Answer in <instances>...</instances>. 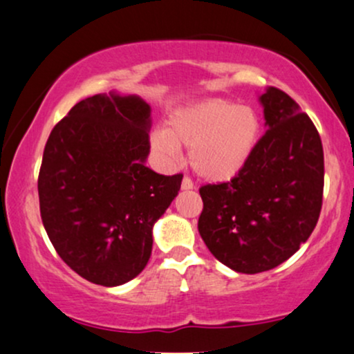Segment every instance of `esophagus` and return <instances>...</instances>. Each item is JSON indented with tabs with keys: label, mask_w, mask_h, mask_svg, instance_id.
Segmentation results:
<instances>
[{
	"label": "esophagus",
	"mask_w": 354,
	"mask_h": 354,
	"mask_svg": "<svg viewBox=\"0 0 354 354\" xmlns=\"http://www.w3.org/2000/svg\"><path fill=\"white\" fill-rule=\"evenodd\" d=\"M193 188H194L193 181H191L189 178H183V181H181V189L189 191V189H193Z\"/></svg>",
	"instance_id": "esophagus-1"
}]
</instances>
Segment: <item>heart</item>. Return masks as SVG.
<instances>
[{"instance_id": "b5f03b06", "label": "heart", "mask_w": 354, "mask_h": 354, "mask_svg": "<svg viewBox=\"0 0 354 354\" xmlns=\"http://www.w3.org/2000/svg\"><path fill=\"white\" fill-rule=\"evenodd\" d=\"M261 127V117L249 105L203 99L173 110L166 129L153 131L150 143L166 161L180 158V147L191 148V168L204 180L221 183L242 171L257 147Z\"/></svg>"}]
</instances>
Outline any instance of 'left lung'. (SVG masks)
Listing matches in <instances>:
<instances>
[{"instance_id": "left-lung-1", "label": "left lung", "mask_w": 354, "mask_h": 354, "mask_svg": "<svg viewBox=\"0 0 354 354\" xmlns=\"http://www.w3.org/2000/svg\"><path fill=\"white\" fill-rule=\"evenodd\" d=\"M267 131L239 174L199 189L198 229L211 254L241 274L290 259L320 218L323 147L299 104L280 88L259 97Z\"/></svg>"}]
</instances>
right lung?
<instances>
[{"instance_id": "1", "label": "right lung", "mask_w": 354, "mask_h": 354, "mask_svg": "<svg viewBox=\"0 0 354 354\" xmlns=\"http://www.w3.org/2000/svg\"><path fill=\"white\" fill-rule=\"evenodd\" d=\"M151 107L138 95L80 100L50 131L37 191L55 252L88 282L117 287L151 255L153 225L178 196L183 174L148 168Z\"/></svg>"}]
</instances>
